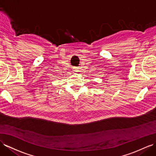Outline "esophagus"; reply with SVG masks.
Wrapping results in <instances>:
<instances>
[{"label":"esophagus","instance_id":"34e87169","mask_svg":"<svg viewBox=\"0 0 156 156\" xmlns=\"http://www.w3.org/2000/svg\"><path fill=\"white\" fill-rule=\"evenodd\" d=\"M73 71L75 72V73H77V72L79 71V70H78V68H74V69H73Z\"/></svg>","mask_w":156,"mask_h":156}]
</instances>
